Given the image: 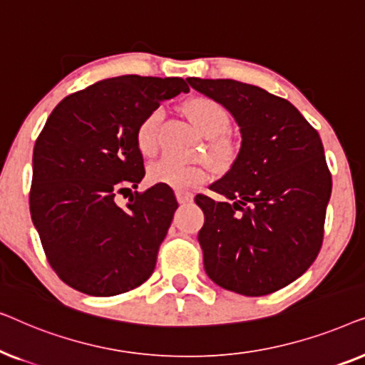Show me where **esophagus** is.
<instances>
[{
    "mask_svg": "<svg viewBox=\"0 0 365 365\" xmlns=\"http://www.w3.org/2000/svg\"><path fill=\"white\" fill-rule=\"evenodd\" d=\"M176 199H178L179 204H187V202L192 201V194L187 192V191H178Z\"/></svg>",
    "mask_w": 365,
    "mask_h": 365,
    "instance_id": "obj_1",
    "label": "esophagus"
}]
</instances>
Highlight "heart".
<instances>
[{
	"instance_id": "obj_1",
	"label": "heart",
	"mask_w": 365,
	"mask_h": 365,
	"mask_svg": "<svg viewBox=\"0 0 365 365\" xmlns=\"http://www.w3.org/2000/svg\"><path fill=\"white\" fill-rule=\"evenodd\" d=\"M186 111L199 131L212 139L209 149L214 156H224L227 153V141L221 136L229 128V113L227 109L211 98H194L187 103ZM161 109H153L146 114L139 124L136 133V143L141 154L144 156H154L158 151V131L161 123ZM148 178L151 182L166 184L173 189H189L196 184H201L207 179V169L201 164L182 163L173 158H164L161 161L149 166Z\"/></svg>"
}]
</instances>
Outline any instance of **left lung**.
<instances>
[{
	"label": "left lung",
	"instance_id": "obj_1",
	"mask_svg": "<svg viewBox=\"0 0 365 365\" xmlns=\"http://www.w3.org/2000/svg\"><path fill=\"white\" fill-rule=\"evenodd\" d=\"M216 99L241 129L232 166L212 191L196 196L204 212L199 244L211 281L242 296H266L316 261L332 179L319 133L287 99L234 79L187 78Z\"/></svg>",
	"mask_w": 365,
	"mask_h": 365
}]
</instances>
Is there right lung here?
Wrapping results in <instances>:
<instances>
[{
  "label": "right lung",
  "instance_id": "1",
  "mask_svg": "<svg viewBox=\"0 0 365 365\" xmlns=\"http://www.w3.org/2000/svg\"><path fill=\"white\" fill-rule=\"evenodd\" d=\"M189 88L182 78L124 74L63 99L33 151L29 211L63 282L89 296H116L148 281L171 226L176 197L163 184L116 196L144 178L136 143L146 114Z\"/></svg>",
  "mask_w": 365,
  "mask_h": 365
}]
</instances>
